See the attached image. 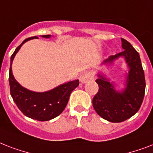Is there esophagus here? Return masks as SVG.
<instances>
[{
  "label": "esophagus",
  "mask_w": 153,
  "mask_h": 153,
  "mask_svg": "<svg viewBox=\"0 0 153 153\" xmlns=\"http://www.w3.org/2000/svg\"><path fill=\"white\" fill-rule=\"evenodd\" d=\"M93 77V75L92 72L90 71H84L83 73H80V80L81 83H87L90 80H92Z\"/></svg>",
  "instance_id": "1"
}]
</instances>
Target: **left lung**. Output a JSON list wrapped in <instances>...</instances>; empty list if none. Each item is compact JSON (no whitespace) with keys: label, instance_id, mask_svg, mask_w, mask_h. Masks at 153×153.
Returning a JSON list of instances; mask_svg holds the SVG:
<instances>
[{"label":"left lung","instance_id":"left-lung-1","mask_svg":"<svg viewBox=\"0 0 153 153\" xmlns=\"http://www.w3.org/2000/svg\"><path fill=\"white\" fill-rule=\"evenodd\" d=\"M121 41L125 50L109 56L103 61V65L111 64L120 56H124L129 68L126 76V88L121 93L117 92L107 78L98 74L96 82L99 90L93 99L97 113L112 123L125 121L138 112L144 100L146 85L139 53L128 41L123 38Z\"/></svg>","mask_w":153,"mask_h":153}]
</instances>
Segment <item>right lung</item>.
I'll list each match as a JSON object with an SVG mask.
<instances>
[{
  "label": "right lung",
  "instance_id": "right-lung-1",
  "mask_svg": "<svg viewBox=\"0 0 153 153\" xmlns=\"http://www.w3.org/2000/svg\"><path fill=\"white\" fill-rule=\"evenodd\" d=\"M42 36L48 38L50 35ZM36 38L37 36L25 39L11 56L9 76L10 94L16 106L25 116L39 121H46L55 118L63 112L68 104L71 93L79 85V80L69 81L44 93H36L22 87L13 75L12 63L22 45L26 41Z\"/></svg>",
  "mask_w": 153,
  "mask_h": 153
}]
</instances>
